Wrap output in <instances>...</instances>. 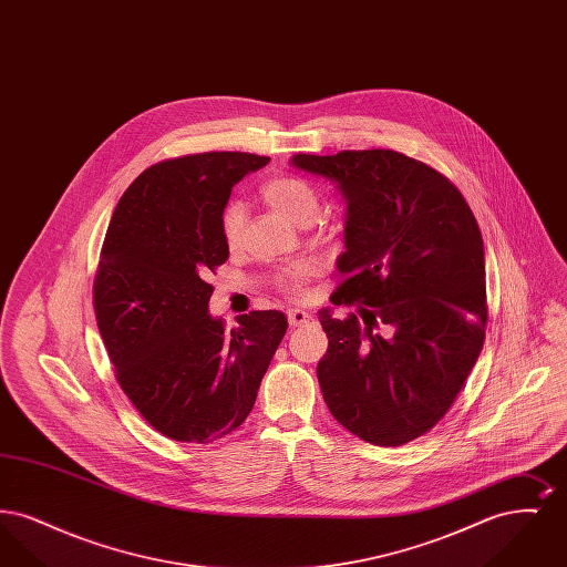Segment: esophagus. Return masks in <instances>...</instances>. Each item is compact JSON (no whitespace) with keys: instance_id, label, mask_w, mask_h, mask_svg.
<instances>
[{"instance_id":"obj_1","label":"esophagus","mask_w":567,"mask_h":567,"mask_svg":"<svg viewBox=\"0 0 567 567\" xmlns=\"http://www.w3.org/2000/svg\"><path fill=\"white\" fill-rule=\"evenodd\" d=\"M287 319H289V324H291V327H299V324L308 323L312 317H310L306 310L291 308V310L287 312Z\"/></svg>"}]
</instances>
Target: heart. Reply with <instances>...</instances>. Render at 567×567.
Masks as SVG:
<instances>
[{"label": "heart", "instance_id": "b5f03b06", "mask_svg": "<svg viewBox=\"0 0 567 567\" xmlns=\"http://www.w3.org/2000/svg\"><path fill=\"white\" fill-rule=\"evenodd\" d=\"M261 197L270 206L276 215L303 225L312 220L319 213V197L317 190L306 183L303 178L289 176V174H278L271 176L270 181L264 183L261 187ZM244 210L240 204H229L223 213L220 229H223V240L227 244L229 250L238 248L240 244V234H243ZM315 264H297L296 268L285 271L280 276V289L291 297H301L306 291V285L315 276Z\"/></svg>", "mask_w": 567, "mask_h": 567}]
</instances>
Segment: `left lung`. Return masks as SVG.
<instances>
[{
  "instance_id": "left-lung-1",
  "label": "left lung",
  "mask_w": 567,
  "mask_h": 567,
  "mask_svg": "<svg viewBox=\"0 0 567 567\" xmlns=\"http://www.w3.org/2000/svg\"><path fill=\"white\" fill-rule=\"evenodd\" d=\"M291 163L347 199L342 274L319 315L317 365L333 419L377 446H402L451 410L485 344V246L457 187L404 153L340 151Z\"/></svg>"
}]
</instances>
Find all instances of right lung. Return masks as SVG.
<instances>
[{"label":"right lung","instance_id":"right-lung-1","mask_svg":"<svg viewBox=\"0 0 567 567\" xmlns=\"http://www.w3.org/2000/svg\"><path fill=\"white\" fill-rule=\"evenodd\" d=\"M270 162L197 153L144 169L118 199L93 282L95 319L114 377L146 423L176 442L238 430L287 333L278 310L225 329L204 278L229 257L223 210L231 187Z\"/></svg>","mask_w":567,"mask_h":567}]
</instances>
